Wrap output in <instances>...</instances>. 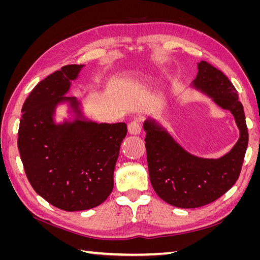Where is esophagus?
Masks as SVG:
<instances>
[{
	"instance_id": "1",
	"label": "esophagus",
	"mask_w": 260,
	"mask_h": 260,
	"mask_svg": "<svg viewBox=\"0 0 260 260\" xmlns=\"http://www.w3.org/2000/svg\"><path fill=\"white\" fill-rule=\"evenodd\" d=\"M128 131L130 135H133V136H138L141 133V124L138 120H135V121H131L128 125Z\"/></svg>"
}]
</instances>
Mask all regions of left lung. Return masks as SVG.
Instances as JSON below:
<instances>
[{
  "instance_id": "obj_1",
  "label": "left lung",
  "mask_w": 260,
  "mask_h": 260,
  "mask_svg": "<svg viewBox=\"0 0 260 260\" xmlns=\"http://www.w3.org/2000/svg\"><path fill=\"white\" fill-rule=\"evenodd\" d=\"M198 69L191 86L210 98L220 108L231 112L240 137L223 156L203 158L188 153L158 120L148 117L144 121L152 186L162 201L180 208L207 205L229 191L239 179L248 144L245 114L231 81L207 61L198 62Z\"/></svg>"
}]
</instances>
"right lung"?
Listing matches in <instances>:
<instances>
[{
  "label": "right lung",
  "instance_id": "right-lung-1",
  "mask_svg": "<svg viewBox=\"0 0 260 260\" xmlns=\"http://www.w3.org/2000/svg\"><path fill=\"white\" fill-rule=\"evenodd\" d=\"M84 65H68L31 91L21 109L18 149L34 190L66 211L101 205L114 187V169L127 124L98 123L83 113L79 99L66 96ZM69 118L56 122V109Z\"/></svg>",
  "mask_w": 260,
  "mask_h": 260
}]
</instances>
